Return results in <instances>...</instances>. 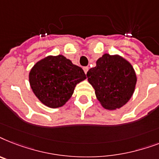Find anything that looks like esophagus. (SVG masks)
<instances>
[{"instance_id": "obj_1", "label": "esophagus", "mask_w": 159, "mask_h": 159, "mask_svg": "<svg viewBox=\"0 0 159 159\" xmlns=\"http://www.w3.org/2000/svg\"><path fill=\"white\" fill-rule=\"evenodd\" d=\"M83 70H84V73H85V74H87L88 70H89V67H88V66L84 67V68H83Z\"/></svg>"}]
</instances>
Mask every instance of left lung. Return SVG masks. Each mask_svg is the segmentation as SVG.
Segmentation results:
<instances>
[{
    "instance_id": "8db88e82",
    "label": "left lung",
    "mask_w": 159,
    "mask_h": 159,
    "mask_svg": "<svg viewBox=\"0 0 159 159\" xmlns=\"http://www.w3.org/2000/svg\"><path fill=\"white\" fill-rule=\"evenodd\" d=\"M87 78L98 100L107 110L124 106L134 93L137 81L130 62L120 56L107 53L98 60L96 66L89 70Z\"/></svg>"
}]
</instances>
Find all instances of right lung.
Masks as SVG:
<instances>
[{"label": "right lung", "mask_w": 159, "mask_h": 159, "mask_svg": "<svg viewBox=\"0 0 159 159\" xmlns=\"http://www.w3.org/2000/svg\"><path fill=\"white\" fill-rule=\"evenodd\" d=\"M29 77L34 94L42 103L52 108L65 105L76 84L86 79L81 67L62 55L40 60L33 66Z\"/></svg>", "instance_id": "add662e5"}]
</instances>
